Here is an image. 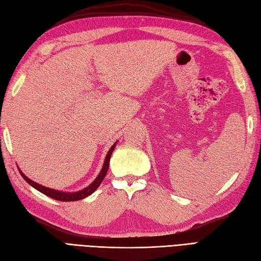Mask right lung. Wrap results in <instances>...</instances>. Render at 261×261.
<instances>
[{"label":"right lung","instance_id":"1","mask_svg":"<svg viewBox=\"0 0 261 261\" xmlns=\"http://www.w3.org/2000/svg\"><path fill=\"white\" fill-rule=\"evenodd\" d=\"M116 144H114L111 149L109 150V152L106 156V160H105V164H103V168H102L100 174L98 175V177L94 179V181L92 184H90L88 187H86L85 189H83V191L81 192H77V193H63V192H59V191H54V189H51V188H48V187H44L42 185H39L38 183H36V181L31 180L30 178H28L25 174L21 171H19L20 175L22 176V178L25 179L28 184H30L33 187H35L37 191L41 192L42 194L46 195L51 197V198L55 199V200H60V201H77V200H81V199H84L86 198L87 196L91 195L96 189L100 186L101 181L103 180V178L106 177L107 173H108V170H109V163H110V158H111V154L113 152V150L115 148Z\"/></svg>","mask_w":261,"mask_h":261}]
</instances>
